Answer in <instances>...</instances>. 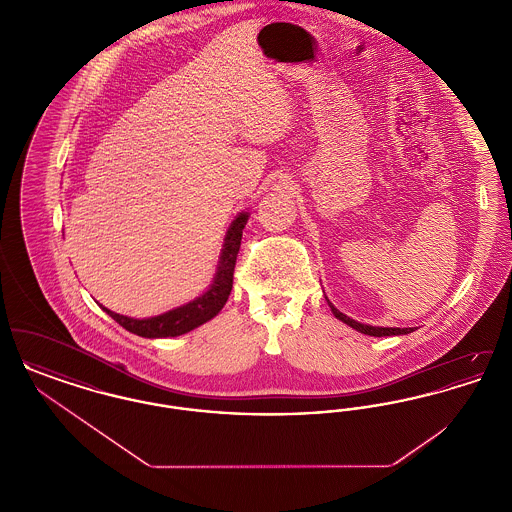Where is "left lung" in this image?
<instances>
[{"label": "left lung", "instance_id": "left-lung-1", "mask_svg": "<svg viewBox=\"0 0 512 512\" xmlns=\"http://www.w3.org/2000/svg\"><path fill=\"white\" fill-rule=\"evenodd\" d=\"M328 305H330V309H332V313H334V317L341 320V322H345L347 326H351L353 330H357V332H361V334H366V336H374V338H382V336H401V334H411L413 332V328H382V326H370V324H361V322H357V320H353V318L347 317V315H343L340 313L330 301H328Z\"/></svg>", "mask_w": 512, "mask_h": 512}]
</instances>
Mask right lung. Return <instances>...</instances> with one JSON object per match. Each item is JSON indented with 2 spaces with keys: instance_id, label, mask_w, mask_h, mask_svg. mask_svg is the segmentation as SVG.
Listing matches in <instances>:
<instances>
[{
  "instance_id": "1",
  "label": "right lung",
  "mask_w": 512,
  "mask_h": 512,
  "mask_svg": "<svg viewBox=\"0 0 512 512\" xmlns=\"http://www.w3.org/2000/svg\"><path fill=\"white\" fill-rule=\"evenodd\" d=\"M247 219H249V213L244 211L230 224L226 238H224V245H222L215 280H213L211 288L203 295L195 297L194 301H190L182 307H176L169 313L151 318L124 317V315L109 311L103 305H99V307L113 320H117L122 328H126L128 332H132L136 336H142V338H176V336H182L197 326L205 324L207 320L217 317L220 309L224 307V303L228 301V295L232 292L236 257L240 251L242 232H244Z\"/></svg>"
}]
</instances>
